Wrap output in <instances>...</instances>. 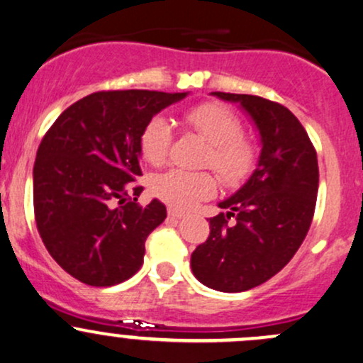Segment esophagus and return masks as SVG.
I'll list each match as a JSON object with an SVG mask.
<instances>
[{
	"instance_id": "34e87169",
	"label": "esophagus",
	"mask_w": 363,
	"mask_h": 363,
	"mask_svg": "<svg viewBox=\"0 0 363 363\" xmlns=\"http://www.w3.org/2000/svg\"><path fill=\"white\" fill-rule=\"evenodd\" d=\"M169 217H172V218H184L186 213L184 212H179V210H175V208H169Z\"/></svg>"
}]
</instances>
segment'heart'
I'll return each mask as SVG.
<instances>
[{"label": "heart", "instance_id": "1", "mask_svg": "<svg viewBox=\"0 0 363 363\" xmlns=\"http://www.w3.org/2000/svg\"><path fill=\"white\" fill-rule=\"evenodd\" d=\"M182 122L208 143L203 165L212 167L229 188L242 184L253 174L258 151L248 138L242 136V123L233 110L217 101L201 103L186 110ZM172 146V125L162 115H153L139 134V150L151 165L167 162ZM151 188L170 206L189 210L217 191V179L208 170H167L151 181Z\"/></svg>", "mask_w": 363, "mask_h": 363}]
</instances>
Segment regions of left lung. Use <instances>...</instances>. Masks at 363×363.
Segmentation results:
<instances>
[{
    "label": "left lung",
    "instance_id": "left-lung-1",
    "mask_svg": "<svg viewBox=\"0 0 363 363\" xmlns=\"http://www.w3.org/2000/svg\"><path fill=\"white\" fill-rule=\"evenodd\" d=\"M212 94L248 111L260 130L262 153L250 181L218 203L227 212L210 218V236L191 255V269L208 288L240 293L276 276L303 242L315 212L317 151L281 103L253 94Z\"/></svg>",
    "mask_w": 363,
    "mask_h": 363
}]
</instances>
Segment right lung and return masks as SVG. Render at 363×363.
I'll return each mask as SVG.
<instances>
[{"label": "right lung", "instance_id": "add662e5", "mask_svg": "<svg viewBox=\"0 0 363 363\" xmlns=\"http://www.w3.org/2000/svg\"><path fill=\"white\" fill-rule=\"evenodd\" d=\"M186 96L148 89L98 91L48 129L34 163V217L48 253L89 286L121 284L141 269L145 241L165 220L153 200L138 205L139 134Z\"/></svg>", "mask_w": 363, "mask_h": 363}]
</instances>
